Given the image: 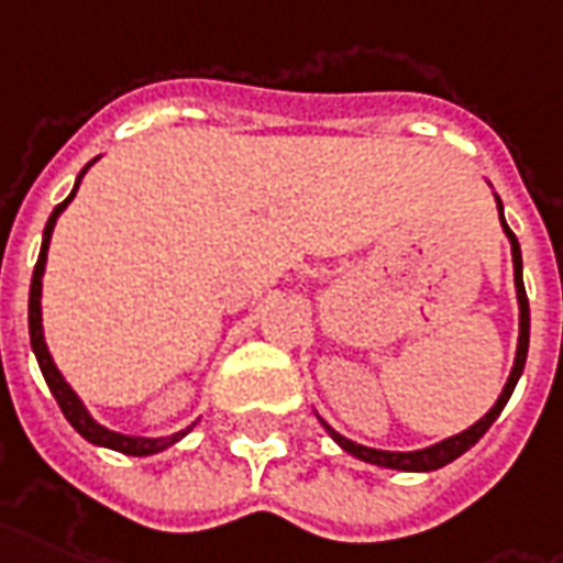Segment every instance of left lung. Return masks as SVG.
<instances>
[{
	"mask_svg": "<svg viewBox=\"0 0 563 563\" xmlns=\"http://www.w3.org/2000/svg\"><path fill=\"white\" fill-rule=\"evenodd\" d=\"M493 197H495V206H498V220H501L504 235H507V241H510V256H514L516 303H519V340H516V357H514V366H510V376H507V382H504V387H501V394H498V399H495L493 409L486 411V415H483L477 423H472L468 430L456 432V435H451V439L435 441V444H430V448H420V451H378V448H366V444H357V441L340 435V432H336L334 427L328 423V420L316 415V418H319V423H322L324 430H328V435H331V439H334L345 453H352L355 460L369 462V465H378V468H394V472H435V468H441V465H448V462H453L456 456H462V453L468 451V448H474V444L483 439V432L493 427L495 418L501 415V409L507 406V399H510V394H514L516 382H519L522 369H526L531 316H528V295H526V283H522V250H519V241H516V235L510 232V227H507V220H504L501 199H498V194H493Z\"/></svg>",
	"mask_w": 563,
	"mask_h": 563,
	"instance_id": "obj_1",
	"label": "left lung"
}]
</instances>
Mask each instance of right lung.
Masks as SVG:
<instances>
[{"mask_svg":"<svg viewBox=\"0 0 563 563\" xmlns=\"http://www.w3.org/2000/svg\"><path fill=\"white\" fill-rule=\"evenodd\" d=\"M95 161H98V157H95ZM95 161H91V164H95ZM91 164L82 166L80 176H77V181H74L70 197L53 208L47 227H44L41 253H37V265H35V271H32V286H29V340H32V352H35V357H37V366H41V373H44V378H47L49 394L56 397L62 415L68 418L70 427L80 432L82 439L91 441V444H98V448H110V451L128 453V456H152V453L166 451V448H173L176 441L185 439L187 432L194 430L197 423H190L187 430H178V432H173V435H157V439H145V435H124V432L107 430L103 423H98V420L91 418L89 409L82 406V399L77 397V390H74V387L65 382V376L59 373V366H56V361H53V355H49L47 340H44V322H41V280H44V268H47L49 239H53V229H56V220H59V214L70 206V199L77 197L82 176L89 173Z\"/></svg>","mask_w":563,"mask_h":563,"instance_id":"right-lung-1","label":"right lung"}]
</instances>
